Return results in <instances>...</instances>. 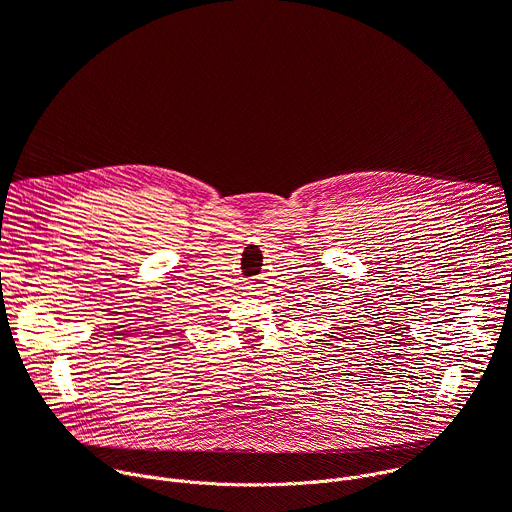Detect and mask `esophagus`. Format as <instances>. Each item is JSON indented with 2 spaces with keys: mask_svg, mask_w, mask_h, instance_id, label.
Instances as JSON below:
<instances>
[{
  "mask_svg": "<svg viewBox=\"0 0 512 512\" xmlns=\"http://www.w3.org/2000/svg\"><path fill=\"white\" fill-rule=\"evenodd\" d=\"M253 289H255L253 285H249V287H247V291H249V294H251V291H253Z\"/></svg>",
  "mask_w": 512,
  "mask_h": 512,
  "instance_id": "1",
  "label": "esophagus"
}]
</instances>
